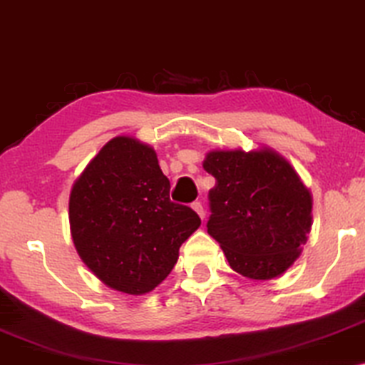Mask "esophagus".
Masks as SVG:
<instances>
[{
  "label": "esophagus",
  "mask_w": 365,
  "mask_h": 365,
  "mask_svg": "<svg viewBox=\"0 0 365 365\" xmlns=\"http://www.w3.org/2000/svg\"><path fill=\"white\" fill-rule=\"evenodd\" d=\"M192 209L197 212V216L201 217V219H204V216H206V212H204V207H202L201 202H194L192 204Z\"/></svg>",
  "instance_id": "esophagus-1"
}]
</instances>
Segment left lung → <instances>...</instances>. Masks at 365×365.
Instances as JSON below:
<instances>
[{
    "mask_svg": "<svg viewBox=\"0 0 365 365\" xmlns=\"http://www.w3.org/2000/svg\"><path fill=\"white\" fill-rule=\"evenodd\" d=\"M202 168L209 191L207 232L229 266L252 281H271L301 256L312 226V194L274 149H212Z\"/></svg>",
    "mask_w": 365,
    "mask_h": 365,
    "instance_id": "obj_1",
    "label": "left lung"
}]
</instances>
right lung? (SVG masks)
I'll list each match as a JSON object with an SVG mask.
<instances>
[{
  "label": "right lung",
  "mask_w": 365,
  "mask_h": 365,
  "mask_svg": "<svg viewBox=\"0 0 365 365\" xmlns=\"http://www.w3.org/2000/svg\"><path fill=\"white\" fill-rule=\"evenodd\" d=\"M156 151L116 136L94 156L69 194L74 247L94 276L114 291L143 296L178 262L179 247L201 219L169 199Z\"/></svg>",
  "instance_id": "1"
}]
</instances>
